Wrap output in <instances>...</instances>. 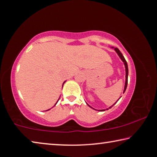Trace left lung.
I'll return each mask as SVG.
<instances>
[{
	"mask_svg": "<svg viewBox=\"0 0 157 157\" xmlns=\"http://www.w3.org/2000/svg\"><path fill=\"white\" fill-rule=\"evenodd\" d=\"M115 50L116 51V52L118 53V55H119V57H121V59L123 60V62H124V66H125V71H126V80H125V85H124V91H123V93H124V91H125V90H126V89H127V82H128V66H127V62H126V60H125V59H124V56L123 55V54H122L121 53V52L120 51V50H119V49L118 48H115ZM120 98H119V99H120ZM118 99V100H119ZM115 105V104H114ZM91 108H92L91 106H89ZM110 108H111V107H109V109ZM94 109V108H93ZM107 109L108 110L109 109ZM98 111H105V109H102V110H98Z\"/></svg>",
	"mask_w": 157,
	"mask_h": 157,
	"instance_id": "obj_1",
	"label": "left lung"
}]
</instances>
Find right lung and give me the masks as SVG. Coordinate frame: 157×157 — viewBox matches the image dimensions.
I'll return each mask as SVG.
<instances>
[{
	"label": "right lung",
	"instance_id": "right-lung-1",
	"mask_svg": "<svg viewBox=\"0 0 157 157\" xmlns=\"http://www.w3.org/2000/svg\"><path fill=\"white\" fill-rule=\"evenodd\" d=\"M64 82H63V83H64ZM57 102H58V101H57ZM57 102H56V103H57ZM48 110H50V109H48ZM47 111H48V110H47Z\"/></svg>",
	"mask_w": 157,
	"mask_h": 157
}]
</instances>
